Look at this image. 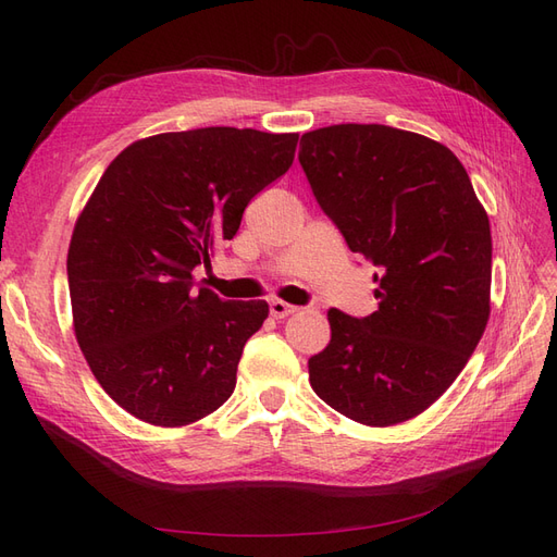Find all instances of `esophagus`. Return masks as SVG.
<instances>
[{"label":"esophagus","instance_id":"34e87169","mask_svg":"<svg viewBox=\"0 0 557 557\" xmlns=\"http://www.w3.org/2000/svg\"><path fill=\"white\" fill-rule=\"evenodd\" d=\"M297 311H299L297 307L288 305V301H281V299H274L272 305H269V313H272L276 320L288 318V315H293V313H297Z\"/></svg>","mask_w":557,"mask_h":557}]
</instances>
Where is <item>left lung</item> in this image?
<instances>
[{"mask_svg":"<svg viewBox=\"0 0 557 557\" xmlns=\"http://www.w3.org/2000/svg\"><path fill=\"white\" fill-rule=\"evenodd\" d=\"M299 164L352 252L379 267V309H330L315 395L369 428L411 420L458 379L491 318L493 237L462 162L387 125L301 134Z\"/></svg>","mask_w":557,"mask_h":557,"instance_id":"left-lung-1","label":"left lung"}]
</instances>
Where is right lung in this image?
I'll list each match as a JSON object with an SVG mask.
<instances>
[{"label": "right lung", "mask_w": 557, "mask_h": 557, "mask_svg": "<svg viewBox=\"0 0 557 557\" xmlns=\"http://www.w3.org/2000/svg\"><path fill=\"white\" fill-rule=\"evenodd\" d=\"M297 132H162L129 144L78 213L66 252L76 342L117 407L183 428L223 407L269 305L195 288L244 209L290 170Z\"/></svg>", "instance_id": "obj_1"}]
</instances>
